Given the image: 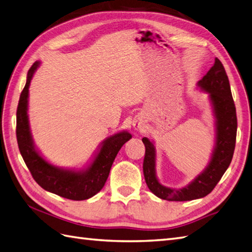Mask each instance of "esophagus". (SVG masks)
Here are the masks:
<instances>
[{"label":"esophagus","instance_id":"34e87169","mask_svg":"<svg viewBox=\"0 0 252 252\" xmlns=\"http://www.w3.org/2000/svg\"><path fill=\"white\" fill-rule=\"evenodd\" d=\"M132 125H133L134 129L139 130V131H142L144 129V126H145L144 121L142 119H140V118H138L136 121H134Z\"/></svg>","mask_w":252,"mask_h":252}]
</instances>
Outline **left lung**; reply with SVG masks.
Here are the masks:
<instances>
[{"label":"left lung","mask_w":252,"mask_h":252,"mask_svg":"<svg viewBox=\"0 0 252 252\" xmlns=\"http://www.w3.org/2000/svg\"><path fill=\"white\" fill-rule=\"evenodd\" d=\"M198 85L210 94L216 118V144L211 162L189 185L175 189L162 186L158 182L155 170L156 152L154 144L143 138L145 156L143 174L146 185L158 198L168 201H191L207 195L217 185L229 168L234 154L237 130L236 109L233 100L229 78L222 63L216 58L212 68L198 82Z\"/></svg>","instance_id":"1"}]
</instances>
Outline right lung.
I'll use <instances>...</instances> for the list:
<instances>
[{"label":"right lung","mask_w":252,"mask_h":252,"mask_svg":"<svg viewBox=\"0 0 252 252\" xmlns=\"http://www.w3.org/2000/svg\"><path fill=\"white\" fill-rule=\"evenodd\" d=\"M38 66L39 62H35L29 69L26 87L21 92L17 108L16 134L20 154L33 179L41 188L69 200H87L105 186L116 155L121 147L131 139V134L123 131L107 138L87 170H64L47 162L35 149L28 118L29 87Z\"/></svg>","instance_id":"right-lung-1"}]
</instances>
